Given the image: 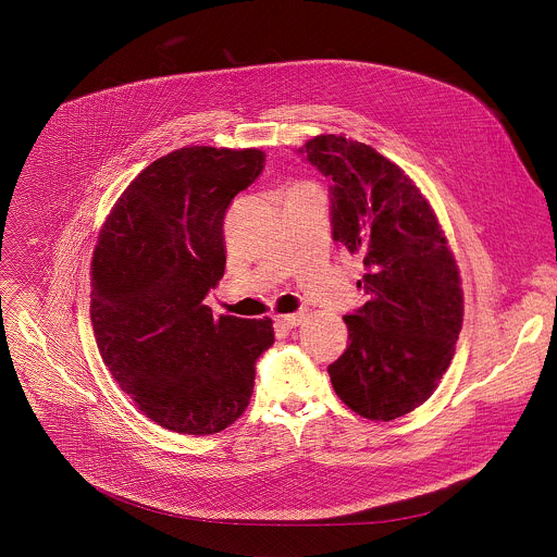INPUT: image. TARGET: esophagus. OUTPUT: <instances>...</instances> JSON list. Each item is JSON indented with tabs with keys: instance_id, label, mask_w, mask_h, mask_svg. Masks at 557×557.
Instances as JSON below:
<instances>
[{
	"instance_id": "esophagus-1",
	"label": "esophagus",
	"mask_w": 557,
	"mask_h": 557,
	"mask_svg": "<svg viewBox=\"0 0 557 557\" xmlns=\"http://www.w3.org/2000/svg\"><path fill=\"white\" fill-rule=\"evenodd\" d=\"M302 319H305V315H302V313H292V315H278V318H276V325H278V327H285V330H292V327L300 325V323H302Z\"/></svg>"
}]
</instances>
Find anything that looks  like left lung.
Instances as JSON below:
<instances>
[{"label":"left lung","mask_w":557,"mask_h":557,"mask_svg":"<svg viewBox=\"0 0 557 557\" xmlns=\"http://www.w3.org/2000/svg\"><path fill=\"white\" fill-rule=\"evenodd\" d=\"M300 157L332 182V239L362 255L367 302L345 315L349 345L327 367L334 393L369 420H395L433 395L455 356L463 292L455 257L418 186L371 146L338 135Z\"/></svg>","instance_id":"obj_1"}]
</instances>
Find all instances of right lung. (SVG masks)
<instances>
[{
    "label": "right lung",
    "mask_w": 557,
    "mask_h": 557,
    "mask_svg": "<svg viewBox=\"0 0 557 557\" xmlns=\"http://www.w3.org/2000/svg\"><path fill=\"white\" fill-rule=\"evenodd\" d=\"M265 166L261 150L193 146L146 166L111 210L91 259V325L104 367L157 424L212 435L244 413L270 319L212 315L225 212Z\"/></svg>",
    "instance_id": "obj_1"
}]
</instances>
